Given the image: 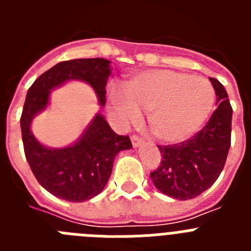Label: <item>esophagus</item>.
<instances>
[{
    "instance_id": "obj_1",
    "label": "esophagus",
    "mask_w": 251,
    "mask_h": 251,
    "mask_svg": "<svg viewBox=\"0 0 251 251\" xmlns=\"http://www.w3.org/2000/svg\"><path fill=\"white\" fill-rule=\"evenodd\" d=\"M130 141H132V145H133V147H134V148L139 147V146L142 145V142H143V141H142L141 137H138V136H132Z\"/></svg>"
}]
</instances>
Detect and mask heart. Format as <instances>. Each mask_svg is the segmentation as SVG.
Returning a JSON list of instances; mask_svg holds the SVG:
<instances>
[{
    "label": "heart",
    "mask_w": 251,
    "mask_h": 251,
    "mask_svg": "<svg viewBox=\"0 0 251 251\" xmlns=\"http://www.w3.org/2000/svg\"><path fill=\"white\" fill-rule=\"evenodd\" d=\"M109 101L123 123H134L148 113L153 138L175 145L191 137L211 114L215 92L203 77L174 70H147L133 75L126 92L113 90Z\"/></svg>",
    "instance_id": "1"
}]
</instances>
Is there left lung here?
<instances>
[{"instance_id":"1","label":"left lung","mask_w":251,"mask_h":251,"mask_svg":"<svg viewBox=\"0 0 251 251\" xmlns=\"http://www.w3.org/2000/svg\"><path fill=\"white\" fill-rule=\"evenodd\" d=\"M216 110L205 127L178 145L158 146L162 161L151 172L153 185L177 200L194 199L215 183L225 166L231 145L232 108L223 84L210 77Z\"/></svg>"}]
</instances>
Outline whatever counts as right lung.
<instances>
[{
	"label": "right lung",
	"instance_id": "add662e5",
	"mask_svg": "<svg viewBox=\"0 0 251 251\" xmlns=\"http://www.w3.org/2000/svg\"><path fill=\"white\" fill-rule=\"evenodd\" d=\"M110 74L109 60H68L40 75L27 90L20 119L26 159L40 185L59 199L83 202L100 194L112 174L115 156L130 150L132 143L128 136L117 134L100 113L95 114L80 138L64 148L41 145L31 132V122L46 109L51 90L70 80L89 84L103 106Z\"/></svg>",
	"mask_w": 251,
	"mask_h": 251
}]
</instances>
